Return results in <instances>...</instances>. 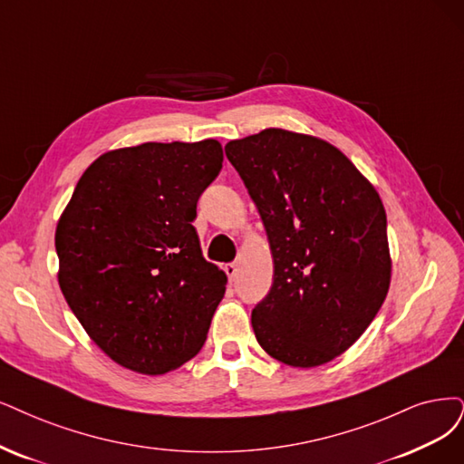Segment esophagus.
Returning a JSON list of instances; mask_svg holds the SVG:
<instances>
[{
	"mask_svg": "<svg viewBox=\"0 0 464 464\" xmlns=\"http://www.w3.org/2000/svg\"><path fill=\"white\" fill-rule=\"evenodd\" d=\"M223 271L227 273V277H229V281H235L237 279V273H238V266L237 264H226V267H223Z\"/></svg>",
	"mask_w": 464,
	"mask_h": 464,
	"instance_id": "34e87169",
	"label": "esophagus"
}]
</instances>
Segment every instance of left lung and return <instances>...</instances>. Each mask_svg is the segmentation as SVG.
<instances>
[{
  "mask_svg": "<svg viewBox=\"0 0 464 464\" xmlns=\"http://www.w3.org/2000/svg\"><path fill=\"white\" fill-rule=\"evenodd\" d=\"M258 208L273 285L252 310L258 344L293 367L344 353L390 286L386 212L374 187L331 143L269 128L226 145Z\"/></svg>",
  "mask_w": 464,
  "mask_h": 464,
  "instance_id": "left-lung-1",
  "label": "left lung"
}]
</instances>
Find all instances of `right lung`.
Returning a JSON list of instances; mask_svg holds the SVG:
<instances>
[{"label": "right lung", "mask_w": 464, "mask_h": 464, "mask_svg": "<svg viewBox=\"0 0 464 464\" xmlns=\"http://www.w3.org/2000/svg\"><path fill=\"white\" fill-rule=\"evenodd\" d=\"M221 162L216 140L143 143L101 154L80 178L57 223L59 285L118 365L164 374L200 352L227 277L191 221Z\"/></svg>", "instance_id": "right-lung-1"}]
</instances>
